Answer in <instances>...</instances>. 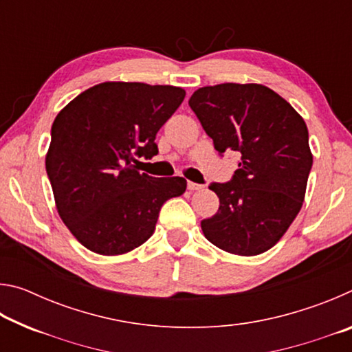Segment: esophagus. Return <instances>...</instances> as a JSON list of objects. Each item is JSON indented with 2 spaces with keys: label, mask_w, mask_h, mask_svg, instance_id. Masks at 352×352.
<instances>
[{
  "label": "esophagus",
  "mask_w": 352,
  "mask_h": 352,
  "mask_svg": "<svg viewBox=\"0 0 352 352\" xmlns=\"http://www.w3.org/2000/svg\"><path fill=\"white\" fill-rule=\"evenodd\" d=\"M188 189L189 190H200V189H204V184H199V183H194V182H188Z\"/></svg>",
  "instance_id": "1"
}]
</instances>
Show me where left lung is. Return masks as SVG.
Here are the masks:
<instances>
[{
    "mask_svg": "<svg viewBox=\"0 0 352 352\" xmlns=\"http://www.w3.org/2000/svg\"><path fill=\"white\" fill-rule=\"evenodd\" d=\"M189 107L219 153L237 152L239 168L211 183L219 210L201 220L223 252L256 256L281 239L305 201L312 152L305 119L259 83H220L194 91Z\"/></svg>",
    "mask_w": 352,
    "mask_h": 352,
    "instance_id": "8db88e82",
    "label": "left lung"
}]
</instances>
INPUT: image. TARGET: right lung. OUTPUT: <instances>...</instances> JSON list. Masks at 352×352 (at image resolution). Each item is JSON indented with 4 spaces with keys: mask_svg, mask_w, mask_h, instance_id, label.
I'll list each match as a JSON object with an SVG mask.
<instances>
[{
    "mask_svg": "<svg viewBox=\"0 0 352 352\" xmlns=\"http://www.w3.org/2000/svg\"><path fill=\"white\" fill-rule=\"evenodd\" d=\"M184 96L180 87L104 82L56 116L46 172L58 216L93 253L116 256L142 245L164 201L186 190L183 177L138 170V158L158 153L155 136Z\"/></svg>",
    "mask_w": 352,
    "mask_h": 352,
    "instance_id": "obj_1",
    "label": "right lung"
}]
</instances>
